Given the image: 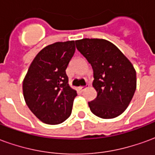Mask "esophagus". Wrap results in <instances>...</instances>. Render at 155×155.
Listing matches in <instances>:
<instances>
[{
    "label": "esophagus",
    "instance_id": "esophagus-1",
    "mask_svg": "<svg viewBox=\"0 0 155 155\" xmlns=\"http://www.w3.org/2000/svg\"><path fill=\"white\" fill-rule=\"evenodd\" d=\"M89 86H90V84H86V85L85 86H80L79 87V90L82 92V91H84L85 89H87V88H89Z\"/></svg>",
    "mask_w": 155,
    "mask_h": 155
}]
</instances>
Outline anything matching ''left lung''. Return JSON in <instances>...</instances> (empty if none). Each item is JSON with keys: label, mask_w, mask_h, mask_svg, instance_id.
<instances>
[{"label": "left lung", "mask_w": 155, "mask_h": 155, "mask_svg": "<svg viewBox=\"0 0 155 155\" xmlns=\"http://www.w3.org/2000/svg\"><path fill=\"white\" fill-rule=\"evenodd\" d=\"M77 50L94 71L93 87L97 97L89 102L91 112L103 119H113L126 110L136 90V71L126 56L104 39L75 41Z\"/></svg>", "instance_id": "left-lung-1"}]
</instances>
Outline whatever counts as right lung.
<instances>
[{
  "instance_id": "obj_1",
  "label": "right lung",
  "mask_w": 155,
  "mask_h": 155,
  "mask_svg": "<svg viewBox=\"0 0 155 155\" xmlns=\"http://www.w3.org/2000/svg\"><path fill=\"white\" fill-rule=\"evenodd\" d=\"M75 51L74 41L49 45L36 54L23 81L27 106L43 123L58 124L70 117L76 91L65 73Z\"/></svg>"
}]
</instances>
